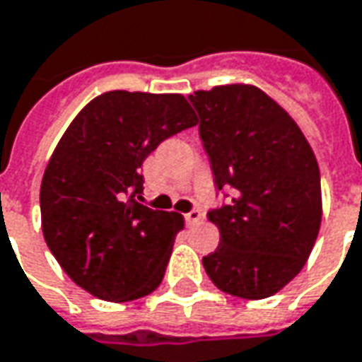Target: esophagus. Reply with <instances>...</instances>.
<instances>
[{"label": "esophagus", "mask_w": 362, "mask_h": 362, "mask_svg": "<svg viewBox=\"0 0 362 362\" xmlns=\"http://www.w3.org/2000/svg\"><path fill=\"white\" fill-rule=\"evenodd\" d=\"M203 218H205V216H203V213H201V211H197V209H193L191 213L185 214V223L189 224V226H191V224H199L201 221H203Z\"/></svg>", "instance_id": "obj_1"}]
</instances>
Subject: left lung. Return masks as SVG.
<instances>
[{
  "instance_id": "obj_1",
  "label": "left lung",
  "mask_w": 362,
  "mask_h": 362,
  "mask_svg": "<svg viewBox=\"0 0 362 362\" xmlns=\"http://www.w3.org/2000/svg\"><path fill=\"white\" fill-rule=\"evenodd\" d=\"M189 100L214 185L234 191L228 205L209 213L221 243L203 266L224 293L270 298L300 274L317 240L315 153L290 114L252 84L197 90Z\"/></svg>"
}]
</instances>
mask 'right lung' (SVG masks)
<instances>
[{
    "mask_svg": "<svg viewBox=\"0 0 362 362\" xmlns=\"http://www.w3.org/2000/svg\"><path fill=\"white\" fill-rule=\"evenodd\" d=\"M195 124L181 94L112 90L62 134L41 181V226L62 270L94 298L139 300L163 280L183 216L138 203L139 167Z\"/></svg>",
    "mask_w": 362,
    "mask_h": 362,
    "instance_id": "obj_1",
    "label": "right lung"
}]
</instances>
